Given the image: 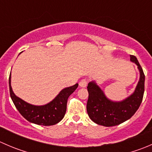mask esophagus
I'll list each match as a JSON object with an SVG mask.
<instances>
[{
	"mask_svg": "<svg viewBox=\"0 0 152 152\" xmlns=\"http://www.w3.org/2000/svg\"><path fill=\"white\" fill-rule=\"evenodd\" d=\"M87 85V79H82V80L80 81V82H79V86H80L81 87H86Z\"/></svg>",
	"mask_w": 152,
	"mask_h": 152,
	"instance_id": "34e87169",
	"label": "esophagus"
}]
</instances>
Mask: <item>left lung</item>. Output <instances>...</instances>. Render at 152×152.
<instances>
[{
  "label": "left lung",
  "mask_w": 152,
  "mask_h": 152,
  "mask_svg": "<svg viewBox=\"0 0 152 152\" xmlns=\"http://www.w3.org/2000/svg\"><path fill=\"white\" fill-rule=\"evenodd\" d=\"M130 60L137 65L140 80L134 93L123 102H111L96 83L92 82L88 84L87 111L90 118L96 124L104 126L119 125L132 117L138 110L143 98L145 75L135 56L130 55Z\"/></svg>",
  "instance_id": "left-lung-1"
}]
</instances>
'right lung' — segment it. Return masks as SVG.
Segmentation results:
<instances>
[{"mask_svg": "<svg viewBox=\"0 0 152 152\" xmlns=\"http://www.w3.org/2000/svg\"><path fill=\"white\" fill-rule=\"evenodd\" d=\"M11 99L19 113L31 123L52 126L59 123L65 116L69 96L77 88L78 84L63 89L52 102L44 106L31 105L15 95L11 87V73L9 78Z\"/></svg>", "mask_w": 152, "mask_h": 152, "instance_id": "right-lung-1", "label": "right lung"}]
</instances>
